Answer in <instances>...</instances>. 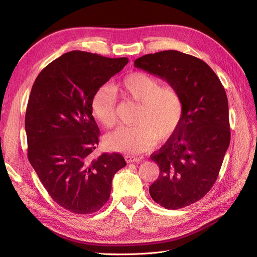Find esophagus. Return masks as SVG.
<instances>
[{
  "label": "esophagus",
  "mask_w": 257,
  "mask_h": 257,
  "mask_svg": "<svg viewBox=\"0 0 257 257\" xmlns=\"http://www.w3.org/2000/svg\"><path fill=\"white\" fill-rule=\"evenodd\" d=\"M126 163H133V162H141V159L133 157V155H125Z\"/></svg>",
  "instance_id": "34e87169"
}]
</instances>
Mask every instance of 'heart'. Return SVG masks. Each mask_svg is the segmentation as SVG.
<instances>
[{"label":"heart","mask_w":257,"mask_h":257,"mask_svg":"<svg viewBox=\"0 0 257 257\" xmlns=\"http://www.w3.org/2000/svg\"><path fill=\"white\" fill-rule=\"evenodd\" d=\"M138 104L134 123L119 127L104 138L109 150L136 154L151 149L158 141L169 138L178 130L184 114V100L176 85L165 83L145 72L128 74L113 87L99 88L92 97L91 110L103 126L116 123L115 94Z\"/></svg>","instance_id":"b5f03b06"}]
</instances>
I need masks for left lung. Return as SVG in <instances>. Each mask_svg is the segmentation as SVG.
I'll list each match as a JSON object with an SVG mask.
<instances>
[{
  "mask_svg": "<svg viewBox=\"0 0 257 257\" xmlns=\"http://www.w3.org/2000/svg\"><path fill=\"white\" fill-rule=\"evenodd\" d=\"M134 65L176 85L183 96L180 125L150 157L159 165L160 175L149 192L155 203L166 209L190 206L211 190L228 149L226 92L207 63L180 51L146 54Z\"/></svg>",
  "mask_w": 257,
  "mask_h": 257,
  "instance_id": "1",
  "label": "left lung"
}]
</instances>
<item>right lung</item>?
<instances>
[{
	"label": "right lung",
	"mask_w": 257,
	"mask_h": 257,
	"mask_svg": "<svg viewBox=\"0 0 257 257\" xmlns=\"http://www.w3.org/2000/svg\"><path fill=\"white\" fill-rule=\"evenodd\" d=\"M127 62L67 52L43 69L31 90L25 122L28 159L51 198L73 213L90 214L102 208L114 174L126 165L119 153L92 157L99 128L91 102Z\"/></svg>",
	"instance_id": "add662e5"
}]
</instances>
